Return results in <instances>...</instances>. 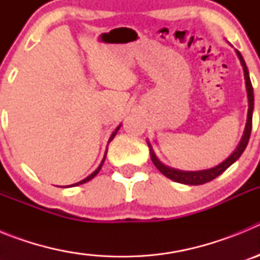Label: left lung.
Returning <instances> with one entry per match:
<instances>
[{"label":"left lung","mask_w":260,"mask_h":260,"mask_svg":"<svg viewBox=\"0 0 260 260\" xmlns=\"http://www.w3.org/2000/svg\"><path fill=\"white\" fill-rule=\"evenodd\" d=\"M238 58L241 61V65L243 68V75H245V83H246V91H247V100H249V110H247V121L246 126H245V132H243L242 138H241L240 144L237 146V148L233 151L231 156H229L226 160H224L222 162H220L219 165L216 167L210 168V169H204V171H197V172H186V171H178V169H174V168H169L167 165L162 164L160 160L157 158V156L155 155L152 150V146L148 143L150 147V155L151 160H152L153 165L157 168L158 171L161 172L165 177L171 178V180L176 181V182L185 183V185H203L206 182H210V181L215 180L216 177L220 176L221 173H224L229 167H231L233 162H236L240 158V156L242 155V152L246 148L247 143H249L250 134H251V126H252V110H254V92H252V86L251 80L249 77V70H247V66L243 61V57L238 50H236Z\"/></svg>","instance_id":"8db88e82"}]
</instances>
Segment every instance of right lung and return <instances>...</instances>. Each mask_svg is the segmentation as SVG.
Instances as JSON below:
<instances>
[{"label": "right lung", "mask_w": 260, "mask_h": 260, "mask_svg": "<svg viewBox=\"0 0 260 260\" xmlns=\"http://www.w3.org/2000/svg\"><path fill=\"white\" fill-rule=\"evenodd\" d=\"M119 127H121V125H119V126H117V128H116V130H114V132H113V133H112V135H110V138H109V142H110V141H112V139H113V138H114V137H116L117 132H118V130H119ZM107 150H108V148H107ZM105 157H107V152H105L104 157H103V161H102V162H100V165H99V167H98V169H96V171H95V172H93V173H91V174H89V176H88V177H86V178H84V180L79 181V182L74 183V185H70V186H78V185H82V183H86V182H88V181H89V180H92L93 177H95V176H96V174H98V173H99V172H100V169H102L103 164H104V161H105ZM66 187H69V186H66Z\"/></svg>", "instance_id": "right-lung-1"}]
</instances>
